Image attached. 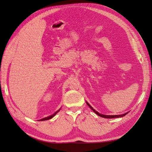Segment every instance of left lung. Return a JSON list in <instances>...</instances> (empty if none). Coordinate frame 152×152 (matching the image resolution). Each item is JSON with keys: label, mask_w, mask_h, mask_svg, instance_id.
<instances>
[{"label": "left lung", "mask_w": 152, "mask_h": 152, "mask_svg": "<svg viewBox=\"0 0 152 152\" xmlns=\"http://www.w3.org/2000/svg\"><path fill=\"white\" fill-rule=\"evenodd\" d=\"M86 102V104H87V105H88L90 107V109L94 111L95 114H96L98 115H99V116H100V117H104V118H107V119H112V118H116V117H123V116H125L126 115V114L127 113H125V114H122V115H104V114H101L100 113H99V112H98L97 111H96L94 108H93V107L88 104V103L87 102Z\"/></svg>", "instance_id": "left-lung-1"}]
</instances>
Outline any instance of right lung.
Masks as SVG:
<instances>
[{"label":"right lung","mask_w":152,"mask_h":152,"mask_svg":"<svg viewBox=\"0 0 152 152\" xmlns=\"http://www.w3.org/2000/svg\"><path fill=\"white\" fill-rule=\"evenodd\" d=\"M60 110H61V109H60L59 110H57V112H56L55 113L51 115L50 116H49V117H45V118H43V119H41V120H40V121H45V120H48V119H52V117H53V116H55V115H56V114L57 113V112H58V111H59Z\"/></svg>","instance_id":"add662e5"}]
</instances>
